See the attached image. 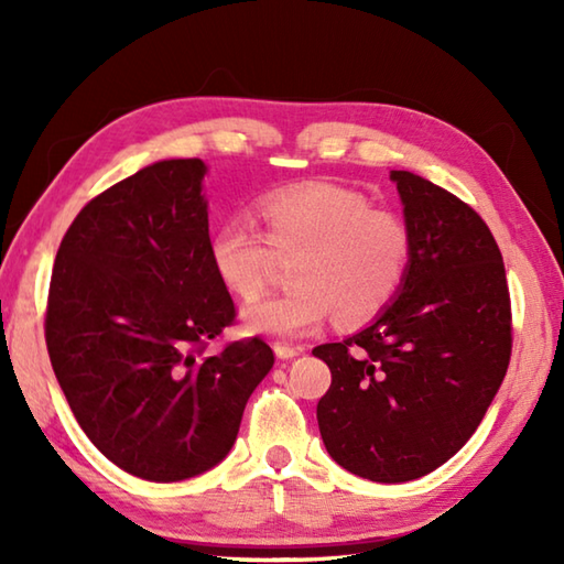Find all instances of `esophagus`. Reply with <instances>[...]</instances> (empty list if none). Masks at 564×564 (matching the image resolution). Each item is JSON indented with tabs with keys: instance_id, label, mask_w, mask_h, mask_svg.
Here are the masks:
<instances>
[{
	"instance_id": "obj_1",
	"label": "esophagus",
	"mask_w": 564,
	"mask_h": 564,
	"mask_svg": "<svg viewBox=\"0 0 564 564\" xmlns=\"http://www.w3.org/2000/svg\"><path fill=\"white\" fill-rule=\"evenodd\" d=\"M305 348L303 346H285V343H275L273 346V352L275 356H279L281 360H291V358H295V356H301Z\"/></svg>"
}]
</instances>
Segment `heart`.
<instances>
[{
	"label": "heart",
	"instance_id": "1",
	"mask_svg": "<svg viewBox=\"0 0 564 564\" xmlns=\"http://www.w3.org/2000/svg\"><path fill=\"white\" fill-rule=\"evenodd\" d=\"M263 236L241 216L226 218L208 241V259L228 291L253 301L265 291L273 259L290 261L291 289L243 308L246 333L301 338L330 313L340 326L370 321L403 289L413 234L390 208L370 206L358 191L303 184L261 202Z\"/></svg>",
	"mask_w": 564,
	"mask_h": 564
}]
</instances>
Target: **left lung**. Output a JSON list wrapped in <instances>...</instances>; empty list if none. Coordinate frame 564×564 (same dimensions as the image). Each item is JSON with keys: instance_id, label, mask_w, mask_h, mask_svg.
<instances>
[{"instance_id": "obj_1", "label": "left lung", "mask_w": 564, "mask_h": 564, "mask_svg": "<svg viewBox=\"0 0 564 564\" xmlns=\"http://www.w3.org/2000/svg\"><path fill=\"white\" fill-rule=\"evenodd\" d=\"M413 261L398 299L356 336L323 343L326 451L348 473L408 482L470 441L508 373L510 291L488 224L433 181L393 171Z\"/></svg>"}]
</instances>
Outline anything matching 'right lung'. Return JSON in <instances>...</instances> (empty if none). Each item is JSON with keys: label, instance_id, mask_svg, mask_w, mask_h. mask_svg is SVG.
<instances>
[{"label": "right lung", "instance_id": "right-lung-1", "mask_svg": "<svg viewBox=\"0 0 564 564\" xmlns=\"http://www.w3.org/2000/svg\"><path fill=\"white\" fill-rule=\"evenodd\" d=\"M202 159L156 161L82 208L56 251L44 336L76 423L151 482L212 470L273 368L261 338L208 340L236 305L208 259Z\"/></svg>", "mask_w": 564, "mask_h": 564}]
</instances>
